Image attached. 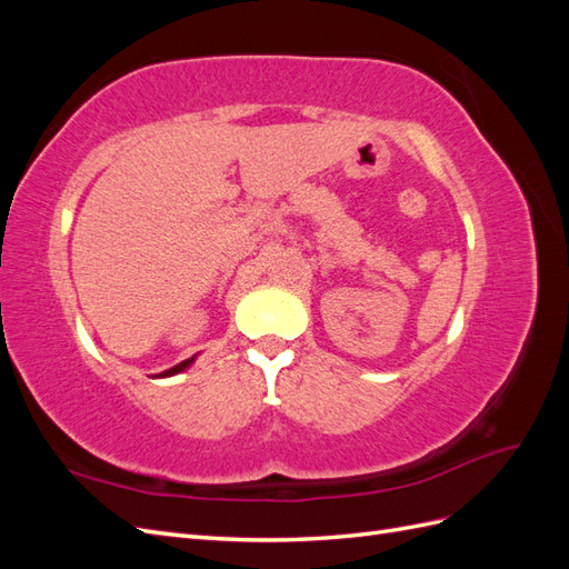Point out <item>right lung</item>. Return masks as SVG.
Wrapping results in <instances>:
<instances>
[{
	"mask_svg": "<svg viewBox=\"0 0 569 569\" xmlns=\"http://www.w3.org/2000/svg\"><path fill=\"white\" fill-rule=\"evenodd\" d=\"M197 360V356H192V358H187V360H182V363H178V366H173L170 370H163V372H159V377H173V375H178V372H182V370H187L189 366H192Z\"/></svg>",
	"mask_w": 569,
	"mask_h": 569,
	"instance_id": "1",
	"label": "right lung"
}]
</instances>
